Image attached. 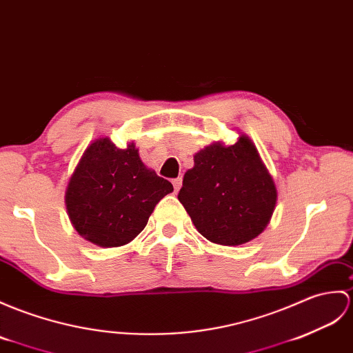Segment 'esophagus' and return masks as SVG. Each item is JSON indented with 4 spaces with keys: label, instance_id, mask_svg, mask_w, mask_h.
Returning <instances> with one entry per match:
<instances>
[{
    "label": "esophagus",
    "instance_id": "34e87169",
    "mask_svg": "<svg viewBox=\"0 0 353 353\" xmlns=\"http://www.w3.org/2000/svg\"><path fill=\"white\" fill-rule=\"evenodd\" d=\"M173 186H174V191L177 192L180 188H182V177H177L173 180Z\"/></svg>",
    "mask_w": 353,
    "mask_h": 353
}]
</instances>
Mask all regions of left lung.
<instances>
[{
	"mask_svg": "<svg viewBox=\"0 0 353 353\" xmlns=\"http://www.w3.org/2000/svg\"><path fill=\"white\" fill-rule=\"evenodd\" d=\"M177 199L208 241L234 247L265 230L276 188L256 145L241 135L232 145L218 141L195 153Z\"/></svg>",
	"mask_w": 353,
	"mask_h": 353,
	"instance_id": "obj_1",
	"label": "left lung"
}]
</instances>
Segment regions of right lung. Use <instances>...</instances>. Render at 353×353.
Wrapping results in <instances>:
<instances>
[{
	"label": "right lung",
	"mask_w": 353,
	"mask_h": 353,
	"mask_svg": "<svg viewBox=\"0 0 353 353\" xmlns=\"http://www.w3.org/2000/svg\"><path fill=\"white\" fill-rule=\"evenodd\" d=\"M173 185L147 168L129 143L110 138L87 147L65 190V209L75 230L102 248L121 247L143 232L154 206Z\"/></svg>",
	"instance_id": "1"
}]
</instances>
